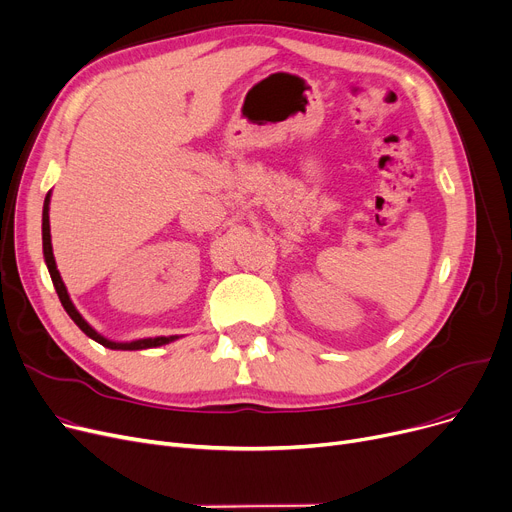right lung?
I'll use <instances>...</instances> for the list:
<instances>
[{"label": "right lung", "instance_id": "1", "mask_svg": "<svg viewBox=\"0 0 512 512\" xmlns=\"http://www.w3.org/2000/svg\"><path fill=\"white\" fill-rule=\"evenodd\" d=\"M43 255H45V263H47V270H49V276H51V282H53V286H56V292H58V297H60V301H62V307L66 309V313L72 317V321L74 324L83 330L89 338H93L95 342H99L101 346H105V348H112V351H141V348H153V346H161V344H168V342H172L176 336H159V338H143V340H134V342H112V340H107V338H103L101 334H97L87 321L83 319V315H80L76 309H74V305H72V301H70V297H68V292H66V286H64V282H62V276H60V272H58V265H56V259H53V251H51V234H49V195L45 197V205H43Z\"/></svg>", "mask_w": 512, "mask_h": 512}]
</instances>
